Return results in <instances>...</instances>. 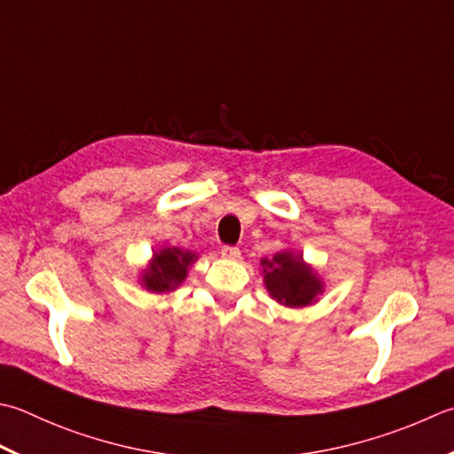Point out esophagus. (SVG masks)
<instances>
[{
    "instance_id": "esophagus-1",
    "label": "esophagus",
    "mask_w": 454,
    "mask_h": 454,
    "mask_svg": "<svg viewBox=\"0 0 454 454\" xmlns=\"http://www.w3.org/2000/svg\"><path fill=\"white\" fill-rule=\"evenodd\" d=\"M220 254H222V257H228V260H238L242 252H239V247H236V246H222Z\"/></svg>"
}]
</instances>
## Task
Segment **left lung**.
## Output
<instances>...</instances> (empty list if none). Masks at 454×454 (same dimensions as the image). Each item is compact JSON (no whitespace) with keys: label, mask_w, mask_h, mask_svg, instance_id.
<instances>
[{"label":"left lung","mask_w":454,"mask_h":454,"mask_svg":"<svg viewBox=\"0 0 454 454\" xmlns=\"http://www.w3.org/2000/svg\"><path fill=\"white\" fill-rule=\"evenodd\" d=\"M265 287L271 297L287 307H305L321 293L323 286L317 275L303 263V257L278 254L273 260H262Z\"/></svg>","instance_id":"8db88e82"}]
</instances>
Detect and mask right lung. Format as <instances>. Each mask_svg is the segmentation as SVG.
I'll list each match as a JSON object with an SVG mask.
<instances>
[{
	"label": "right lung",
	"instance_id": "right-lung-1",
	"mask_svg": "<svg viewBox=\"0 0 454 454\" xmlns=\"http://www.w3.org/2000/svg\"><path fill=\"white\" fill-rule=\"evenodd\" d=\"M194 254L183 252L179 247H167L155 254L153 263L144 275V286L153 293L171 291L176 286H181L186 278V270L194 260Z\"/></svg>",
	"mask_w": 454,
	"mask_h": 454
}]
</instances>
